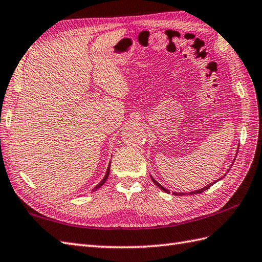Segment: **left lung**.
Returning <instances> with one entry per match:
<instances>
[{"mask_svg": "<svg viewBox=\"0 0 262 262\" xmlns=\"http://www.w3.org/2000/svg\"><path fill=\"white\" fill-rule=\"evenodd\" d=\"M151 177V176H150ZM151 179H152V182L157 185V186H158V187L160 188V189H162V190H164V191H166V193H169V190H168V189H166L165 187H162V186L160 185V184H158V183H157L156 182V180L152 178V177H151ZM213 184H215V182L214 183H212L211 185H208V186H206V187H204V188H202V189H199V190H195V191H190V195H194V194H200V193H203V191H205L206 189H208V188H210L211 187V186L213 185ZM173 195H178V196H183V195H185L184 193H172Z\"/></svg>", "mask_w": 262, "mask_h": 262, "instance_id": "1", "label": "left lung"}]
</instances>
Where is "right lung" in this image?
Segmentation results:
<instances>
[{
  "label": "right lung",
  "instance_id": "right-lung-1",
  "mask_svg": "<svg viewBox=\"0 0 262 262\" xmlns=\"http://www.w3.org/2000/svg\"><path fill=\"white\" fill-rule=\"evenodd\" d=\"M110 166H111V162H110V165H108V168H107V171H106V173H105V177H104V178L102 179V182H101L100 184H98V185L96 186V187H95L94 189H93V191H94V190H96V189H98V188H100V187H101V186H103V185H104V183H105V182H106V179H107V177H108V173H110Z\"/></svg>",
  "mask_w": 262,
  "mask_h": 262
}]
</instances>
